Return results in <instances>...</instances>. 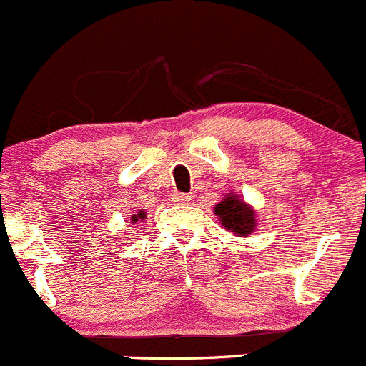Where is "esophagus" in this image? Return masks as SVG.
<instances>
[{
    "label": "esophagus",
    "mask_w": 366,
    "mask_h": 366,
    "mask_svg": "<svg viewBox=\"0 0 366 366\" xmlns=\"http://www.w3.org/2000/svg\"><path fill=\"white\" fill-rule=\"evenodd\" d=\"M190 201L192 197L188 194H182V192H174L172 194V202H176V204H188Z\"/></svg>",
    "instance_id": "34e87169"
}]
</instances>
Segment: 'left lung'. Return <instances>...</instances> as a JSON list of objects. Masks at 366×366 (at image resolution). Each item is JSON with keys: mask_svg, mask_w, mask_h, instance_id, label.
<instances>
[{"mask_svg": "<svg viewBox=\"0 0 366 366\" xmlns=\"http://www.w3.org/2000/svg\"><path fill=\"white\" fill-rule=\"evenodd\" d=\"M214 214L218 217L220 224L227 231L236 236H248L254 232L257 225L255 211L239 197V195L229 194L214 206Z\"/></svg>", "mask_w": 366, "mask_h": 366, "instance_id": "1", "label": "left lung"}]
</instances>
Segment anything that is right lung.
Returning <instances> with one entry per match:
<instances>
[{
	"label": "right lung",
	"mask_w": 366,
	"mask_h": 366,
	"mask_svg": "<svg viewBox=\"0 0 366 366\" xmlns=\"http://www.w3.org/2000/svg\"><path fill=\"white\" fill-rule=\"evenodd\" d=\"M144 218H146L144 211H139L137 214H132L130 222H132V224H137V222H142V220H144Z\"/></svg>",
	"instance_id": "add662e5"
}]
</instances>
